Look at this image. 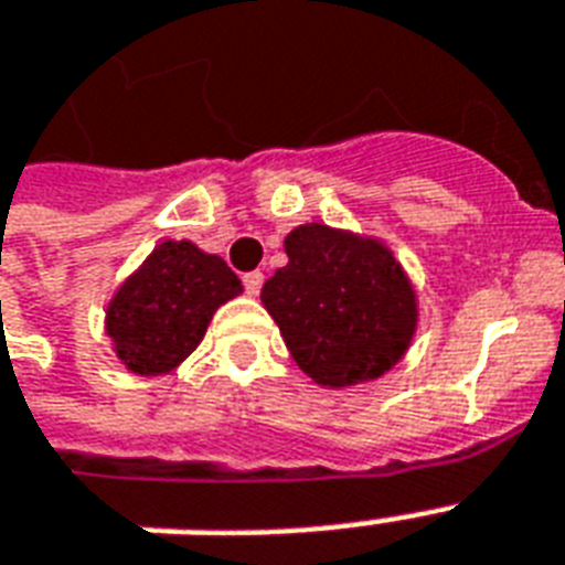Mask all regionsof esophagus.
Instances as JSON below:
<instances>
[{
  "label": "esophagus",
  "mask_w": 565,
  "mask_h": 565,
  "mask_svg": "<svg viewBox=\"0 0 565 565\" xmlns=\"http://www.w3.org/2000/svg\"><path fill=\"white\" fill-rule=\"evenodd\" d=\"M243 287H246L248 296H257L260 292V287H264V273H246L243 275Z\"/></svg>",
  "instance_id": "obj_1"
}]
</instances>
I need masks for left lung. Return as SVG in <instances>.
Returning <instances> with one entry per match:
<instances>
[{
	"mask_svg": "<svg viewBox=\"0 0 565 565\" xmlns=\"http://www.w3.org/2000/svg\"><path fill=\"white\" fill-rule=\"evenodd\" d=\"M290 264L264 284L292 361L317 384L349 386L384 375L416 331V296L381 243L328 225L284 239Z\"/></svg>",
	"mask_w": 565,
	"mask_h": 565,
	"instance_id": "left-lung-1",
	"label": "left lung"
}]
</instances>
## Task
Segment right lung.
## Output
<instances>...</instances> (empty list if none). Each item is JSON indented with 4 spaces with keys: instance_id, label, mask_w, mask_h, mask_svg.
<instances>
[{
    "instance_id": "obj_1",
    "label": "right lung",
    "mask_w": 565,
    "mask_h": 565,
    "mask_svg": "<svg viewBox=\"0 0 565 565\" xmlns=\"http://www.w3.org/2000/svg\"><path fill=\"white\" fill-rule=\"evenodd\" d=\"M239 290L222 257L167 239L110 301L108 334L119 361L137 375L170 372L202 343L213 310Z\"/></svg>"
}]
</instances>
